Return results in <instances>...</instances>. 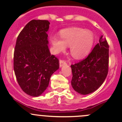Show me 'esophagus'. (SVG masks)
I'll use <instances>...</instances> for the list:
<instances>
[{
  "label": "esophagus",
  "instance_id": "34e87169",
  "mask_svg": "<svg viewBox=\"0 0 122 122\" xmlns=\"http://www.w3.org/2000/svg\"><path fill=\"white\" fill-rule=\"evenodd\" d=\"M66 64V62H65V61H64V60H60V67H62L63 65H64Z\"/></svg>",
  "mask_w": 122,
  "mask_h": 122
}]
</instances>
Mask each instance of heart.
I'll return each mask as SVG.
<instances>
[{"instance_id": "heart-1", "label": "heart", "mask_w": 122, "mask_h": 122, "mask_svg": "<svg viewBox=\"0 0 122 122\" xmlns=\"http://www.w3.org/2000/svg\"><path fill=\"white\" fill-rule=\"evenodd\" d=\"M60 34L62 39L57 36L50 38L54 53L65 50L70 46V54L75 59L82 58L88 55L94 42L93 32L88 29L73 27L61 30Z\"/></svg>"}]
</instances>
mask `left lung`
Wrapping results in <instances>:
<instances>
[{
  "mask_svg": "<svg viewBox=\"0 0 122 122\" xmlns=\"http://www.w3.org/2000/svg\"><path fill=\"white\" fill-rule=\"evenodd\" d=\"M109 45L101 36L98 43L85 59L71 65L73 89L81 95H88L98 89L108 72Z\"/></svg>",
  "mask_w": 122,
  "mask_h": 122,
  "instance_id": "left-lung-1",
  "label": "left lung"
}]
</instances>
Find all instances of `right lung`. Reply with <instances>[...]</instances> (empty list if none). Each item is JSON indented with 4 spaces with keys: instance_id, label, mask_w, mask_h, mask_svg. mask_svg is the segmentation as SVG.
Instances as JSON below:
<instances>
[{
    "instance_id": "1",
    "label": "right lung",
    "mask_w": 122,
    "mask_h": 122,
    "mask_svg": "<svg viewBox=\"0 0 122 122\" xmlns=\"http://www.w3.org/2000/svg\"><path fill=\"white\" fill-rule=\"evenodd\" d=\"M48 20H32L21 31L14 52V71L23 91L41 95L48 87L51 75L58 70L59 61L48 48Z\"/></svg>"
}]
</instances>
